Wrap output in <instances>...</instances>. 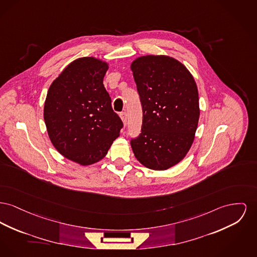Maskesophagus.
<instances>
[{
	"label": "esophagus",
	"instance_id": "1",
	"mask_svg": "<svg viewBox=\"0 0 257 257\" xmlns=\"http://www.w3.org/2000/svg\"><path fill=\"white\" fill-rule=\"evenodd\" d=\"M120 118L122 122H123V124H124V126H126V124H127V113L125 111L121 112Z\"/></svg>",
	"mask_w": 257,
	"mask_h": 257
}]
</instances>
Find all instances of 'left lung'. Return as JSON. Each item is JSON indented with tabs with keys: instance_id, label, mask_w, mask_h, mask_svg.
<instances>
[{
	"instance_id": "obj_1",
	"label": "left lung",
	"mask_w": 257,
	"mask_h": 257,
	"mask_svg": "<svg viewBox=\"0 0 257 257\" xmlns=\"http://www.w3.org/2000/svg\"><path fill=\"white\" fill-rule=\"evenodd\" d=\"M131 70L143 107L142 133L131 147L141 164L164 171L180 163L194 141L196 82L183 64L166 55L138 57Z\"/></svg>"
}]
</instances>
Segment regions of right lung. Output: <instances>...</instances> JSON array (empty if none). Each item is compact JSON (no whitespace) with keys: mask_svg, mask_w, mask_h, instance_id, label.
Listing matches in <instances>:
<instances>
[{"mask_svg":"<svg viewBox=\"0 0 257 257\" xmlns=\"http://www.w3.org/2000/svg\"><path fill=\"white\" fill-rule=\"evenodd\" d=\"M107 69L105 61L78 58L47 91L44 118L48 137L60 154L82 166L102 160L123 126L103 84Z\"/></svg>","mask_w":257,"mask_h":257,"instance_id":"1","label":"right lung"}]
</instances>
